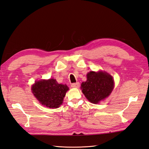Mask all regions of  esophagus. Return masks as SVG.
I'll list each match as a JSON object with an SVG mask.
<instances>
[{
	"label": "esophagus",
	"mask_w": 149,
	"mask_h": 149,
	"mask_svg": "<svg viewBox=\"0 0 149 149\" xmlns=\"http://www.w3.org/2000/svg\"><path fill=\"white\" fill-rule=\"evenodd\" d=\"M71 87H73V88H78V87H80V84H79V82L73 83V84H72Z\"/></svg>",
	"instance_id": "1"
}]
</instances>
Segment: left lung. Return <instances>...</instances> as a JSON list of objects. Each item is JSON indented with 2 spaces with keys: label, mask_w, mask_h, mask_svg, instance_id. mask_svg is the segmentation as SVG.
<instances>
[{
  "label": "left lung",
  "mask_w": 149,
  "mask_h": 149,
  "mask_svg": "<svg viewBox=\"0 0 149 149\" xmlns=\"http://www.w3.org/2000/svg\"><path fill=\"white\" fill-rule=\"evenodd\" d=\"M114 86L113 77L107 72L91 71L87 74V81L81 84V88L88 101L97 104L109 96Z\"/></svg>",
  "instance_id": "1"
}]
</instances>
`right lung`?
<instances>
[{"label": "right lung", "mask_w": 149, "mask_h": 149, "mask_svg": "<svg viewBox=\"0 0 149 149\" xmlns=\"http://www.w3.org/2000/svg\"><path fill=\"white\" fill-rule=\"evenodd\" d=\"M68 89L67 85L58 84L54 79L36 81L31 87L35 97L42 105L49 108L60 107Z\"/></svg>", "instance_id": "1"}]
</instances>
